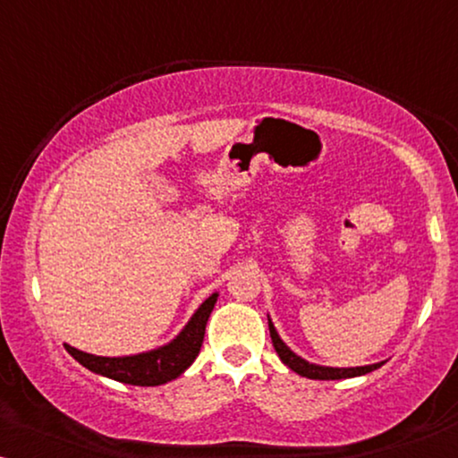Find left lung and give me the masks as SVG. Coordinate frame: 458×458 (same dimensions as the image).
Masks as SVG:
<instances>
[{
    "mask_svg": "<svg viewBox=\"0 0 458 458\" xmlns=\"http://www.w3.org/2000/svg\"><path fill=\"white\" fill-rule=\"evenodd\" d=\"M268 331H271L273 346H275V350H277L279 359L284 360L285 365L292 369V371H296L298 375H302V377H309V379H346V377H356V375L371 373V371H375V369H379L381 365H384V362H377V365L352 367V369H331V367L310 365L309 360L300 359L298 354H293L292 350L287 348L284 342H281V337L277 335V331H275L271 321H268Z\"/></svg>",
    "mask_w": 458,
    "mask_h": 458,
    "instance_id": "left-lung-1",
    "label": "left lung"
}]
</instances>
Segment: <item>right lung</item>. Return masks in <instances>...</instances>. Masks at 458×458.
<instances>
[{
    "instance_id": "add662e5",
    "label": "right lung",
    "mask_w": 458,
    "mask_h": 458,
    "mask_svg": "<svg viewBox=\"0 0 458 458\" xmlns=\"http://www.w3.org/2000/svg\"><path fill=\"white\" fill-rule=\"evenodd\" d=\"M215 302L216 293H212L208 300H204V304L196 310L191 321L185 325V329L171 344L152 350V352L108 359V356L81 352V350L68 346V344H64V348L74 360H79L81 365L93 373L104 375V377L123 381V384L129 386H162L166 381L177 379L196 360L204 342L206 323H208L210 312L215 309Z\"/></svg>"
}]
</instances>
